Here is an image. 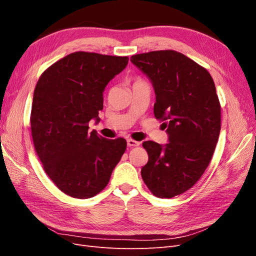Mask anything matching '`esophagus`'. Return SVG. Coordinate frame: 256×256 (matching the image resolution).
<instances>
[{
  "label": "esophagus",
  "mask_w": 256,
  "mask_h": 256,
  "mask_svg": "<svg viewBox=\"0 0 256 256\" xmlns=\"http://www.w3.org/2000/svg\"><path fill=\"white\" fill-rule=\"evenodd\" d=\"M127 145L130 146V147L138 146V145H140V142H138L136 140H132V138H128V140H127Z\"/></svg>",
  "instance_id": "34e87169"
}]
</instances>
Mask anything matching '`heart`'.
Wrapping results in <instances>:
<instances>
[{"label":"heart","mask_w":256,"mask_h":256,"mask_svg":"<svg viewBox=\"0 0 256 256\" xmlns=\"http://www.w3.org/2000/svg\"><path fill=\"white\" fill-rule=\"evenodd\" d=\"M141 82H142V81H140V80H136L134 83H141Z\"/></svg>","instance_id":"1"}]
</instances>
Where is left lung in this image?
<instances>
[{"label": "left lung", "mask_w": 256, "mask_h": 256, "mask_svg": "<svg viewBox=\"0 0 256 256\" xmlns=\"http://www.w3.org/2000/svg\"><path fill=\"white\" fill-rule=\"evenodd\" d=\"M145 74L156 94L154 118L164 122L168 143L145 141L148 161L141 175L160 198L189 190L210 162L221 129V106L207 69L174 50L130 58Z\"/></svg>", "instance_id": "8db88e82"}]
</instances>
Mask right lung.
Here are the masks:
<instances>
[{"label": "right lung", "instance_id": "1", "mask_svg": "<svg viewBox=\"0 0 256 256\" xmlns=\"http://www.w3.org/2000/svg\"><path fill=\"white\" fill-rule=\"evenodd\" d=\"M128 56L74 52L42 72L34 90L30 130L44 172L65 194L90 198L102 191L127 142L88 132L100 120L104 90L128 64Z\"/></svg>", "mask_w": 256, "mask_h": 256}]
</instances>
